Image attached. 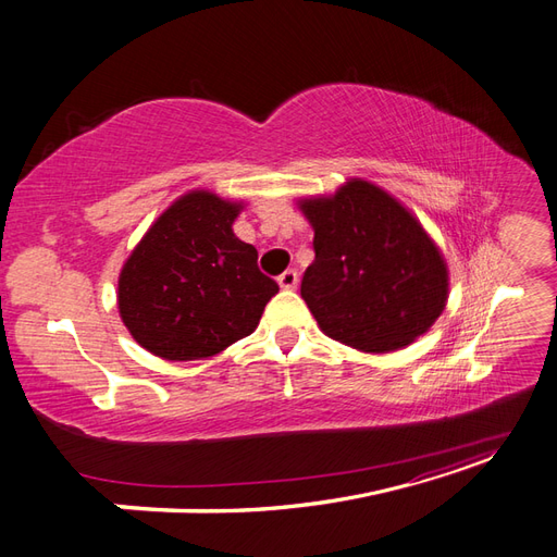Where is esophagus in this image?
I'll return each mask as SVG.
<instances>
[{
	"label": "esophagus",
	"mask_w": 557,
	"mask_h": 557,
	"mask_svg": "<svg viewBox=\"0 0 557 557\" xmlns=\"http://www.w3.org/2000/svg\"><path fill=\"white\" fill-rule=\"evenodd\" d=\"M297 283H299V274L295 269H285V272L278 276V285L283 290H295Z\"/></svg>",
	"instance_id": "obj_1"
}]
</instances>
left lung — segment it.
<instances>
[{"label":"left lung","mask_w":557,"mask_h":557,"mask_svg":"<svg viewBox=\"0 0 557 557\" xmlns=\"http://www.w3.org/2000/svg\"><path fill=\"white\" fill-rule=\"evenodd\" d=\"M299 209L315 250L301 297L320 330L364 352H387L434 325L448 299V269L393 195L350 178L332 197L299 199Z\"/></svg>","instance_id":"8db88e82"}]
</instances>
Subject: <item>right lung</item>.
I'll use <instances>...</instances> for the list:
<instances>
[{
    "instance_id": "1",
    "label": "right lung",
    "mask_w": 557,
    "mask_h": 557,
    "mask_svg": "<svg viewBox=\"0 0 557 557\" xmlns=\"http://www.w3.org/2000/svg\"><path fill=\"white\" fill-rule=\"evenodd\" d=\"M244 207L209 190L178 197L132 250L117 311L134 342L164 360H201L258 327L278 293L258 250L232 232Z\"/></svg>"
}]
</instances>
